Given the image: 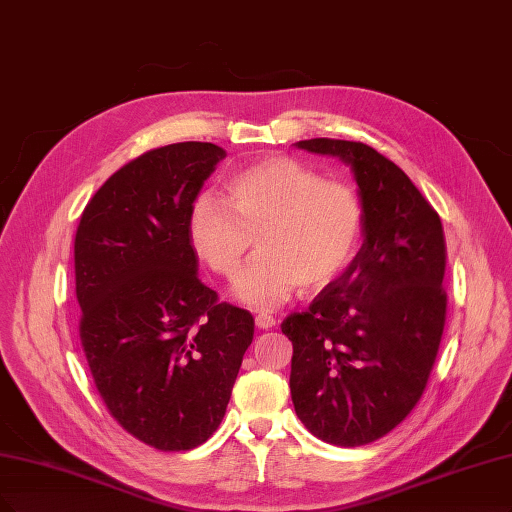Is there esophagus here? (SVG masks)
Here are the masks:
<instances>
[{
    "label": "esophagus",
    "instance_id": "34e87169",
    "mask_svg": "<svg viewBox=\"0 0 512 512\" xmlns=\"http://www.w3.org/2000/svg\"><path fill=\"white\" fill-rule=\"evenodd\" d=\"M256 326H258L260 330H269V328L275 326V317L269 315V313H258V315H256Z\"/></svg>",
    "mask_w": 512,
    "mask_h": 512
}]
</instances>
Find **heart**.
I'll list each match as a JSON object with an SVG mask.
<instances>
[{"mask_svg":"<svg viewBox=\"0 0 512 512\" xmlns=\"http://www.w3.org/2000/svg\"><path fill=\"white\" fill-rule=\"evenodd\" d=\"M364 235V205L354 186L292 156L271 154L226 182V201L199 195L188 214L192 250L220 277L233 279L258 243V258L237 281L254 309L284 305L301 286L317 292L354 260Z\"/></svg>","mask_w":512,"mask_h":512,"instance_id":"obj_1","label":"heart"}]
</instances>
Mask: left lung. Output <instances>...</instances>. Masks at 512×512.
Instances as JSON below:
<instances>
[{
    "label": "left lung",
    "instance_id": "obj_1",
    "mask_svg": "<svg viewBox=\"0 0 512 512\" xmlns=\"http://www.w3.org/2000/svg\"><path fill=\"white\" fill-rule=\"evenodd\" d=\"M341 156L364 205V243L347 271L290 313V392L324 443L360 447L392 432L424 394L447 320V243L436 209L390 158L362 142L305 139Z\"/></svg>",
    "mask_w": 512,
    "mask_h": 512
}]
</instances>
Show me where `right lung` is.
Returning <instances> with one entry per match:
<instances>
[{"label": "right lung", "instance_id": "add662e5", "mask_svg": "<svg viewBox=\"0 0 512 512\" xmlns=\"http://www.w3.org/2000/svg\"><path fill=\"white\" fill-rule=\"evenodd\" d=\"M224 148H152L110 175L74 239L80 343L110 415L158 451H188L226 413L250 311L197 277L188 214Z\"/></svg>", "mask_w": 512, "mask_h": 512}]
</instances>
